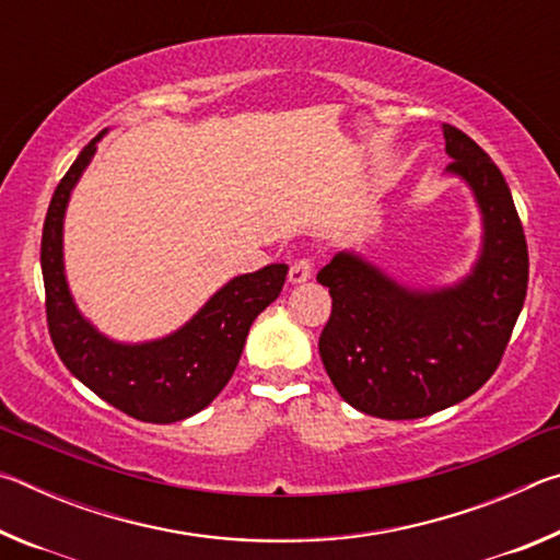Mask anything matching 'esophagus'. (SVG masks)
Returning a JSON list of instances; mask_svg holds the SVG:
<instances>
[{"label": "esophagus", "instance_id": "34e87169", "mask_svg": "<svg viewBox=\"0 0 560 560\" xmlns=\"http://www.w3.org/2000/svg\"><path fill=\"white\" fill-rule=\"evenodd\" d=\"M314 277V267H311L308 259H296L289 269V281L291 283H303Z\"/></svg>", "mask_w": 560, "mask_h": 560}]
</instances>
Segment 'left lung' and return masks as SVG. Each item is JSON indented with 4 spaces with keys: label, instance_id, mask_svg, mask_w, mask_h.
I'll return each mask as SVG.
<instances>
[{
    "label": "left lung",
    "instance_id": "1",
    "mask_svg": "<svg viewBox=\"0 0 560 560\" xmlns=\"http://www.w3.org/2000/svg\"><path fill=\"white\" fill-rule=\"evenodd\" d=\"M444 170L469 187L481 242L452 283L415 287L355 249L318 271L334 311L318 353L338 395L383 420H415L477 393L497 371L524 308L528 252L501 170L459 128L442 122Z\"/></svg>",
    "mask_w": 560,
    "mask_h": 560
}]
</instances>
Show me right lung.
<instances>
[{"mask_svg":"<svg viewBox=\"0 0 560 560\" xmlns=\"http://www.w3.org/2000/svg\"><path fill=\"white\" fill-rule=\"evenodd\" d=\"M101 130L56 187L42 234L46 318L54 348L73 377L136 420L170 424L205 410L230 383L249 328L287 281V264L240 273L217 289L173 334L126 343L98 330L75 303L63 264V220L73 187L86 173Z\"/></svg>","mask_w":560,"mask_h":560,"instance_id":"1","label":"right lung"}]
</instances>
